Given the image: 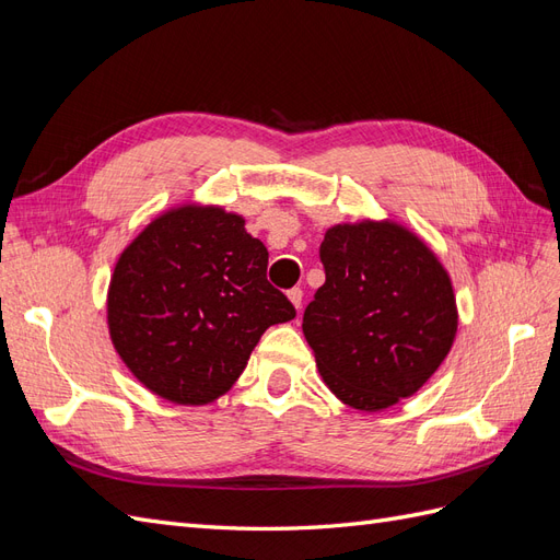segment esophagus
I'll return each instance as SVG.
<instances>
[{
  "label": "esophagus",
  "instance_id": "34e87169",
  "mask_svg": "<svg viewBox=\"0 0 560 560\" xmlns=\"http://www.w3.org/2000/svg\"><path fill=\"white\" fill-rule=\"evenodd\" d=\"M287 296H290V301L294 303V308L301 311V303H303V290H301V287H294V290L287 292Z\"/></svg>",
  "mask_w": 560,
  "mask_h": 560
}]
</instances>
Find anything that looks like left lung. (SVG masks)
<instances>
[{"label": "left lung", "mask_w": 560, "mask_h": 560, "mask_svg": "<svg viewBox=\"0 0 560 560\" xmlns=\"http://www.w3.org/2000/svg\"><path fill=\"white\" fill-rule=\"evenodd\" d=\"M325 284L303 313L322 381L360 411L411 397L446 360L457 331L451 278L395 222L338 224L319 245Z\"/></svg>", "instance_id": "obj_1"}]
</instances>
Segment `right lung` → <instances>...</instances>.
Returning a JSON list of instances; mask_svg holds the SVG:
<instances>
[{
	"mask_svg": "<svg viewBox=\"0 0 560 560\" xmlns=\"http://www.w3.org/2000/svg\"><path fill=\"white\" fill-rule=\"evenodd\" d=\"M266 266L268 249L241 214L198 206L163 212L114 266L107 325L118 358L173 404L222 397L261 334L296 317Z\"/></svg>",
	"mask_w": 560,
	"mask_h": 560,
	"instance_id": "obj_1",
	"label": "right lung"
}]
</instances>
